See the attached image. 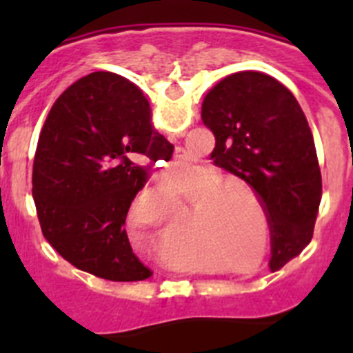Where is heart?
I'll list each match as a JSON object with an SVG mask.
<instances>
[{"label":"heart","mask_w":353,"mask_h":353,"mask_svg":"<svg viewBox=\"0 0 353 353\" xmlns=\"http://www.w3.org/2000/svg\"><path fill=\"white\" fill-rule=\"evenodd\" d=\"M174 226L192 205L187 233L205 260L223 274H251L272 251V221L260 192L214 166H196L170 182Z\"/></svg>","instance_id":"obj_1"}]
</instances>
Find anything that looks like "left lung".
<instances>
[{
    "instance_id": "obj_1",
    "label": "left lung",
    "mask_w": 353,
    "mask_h": 353,
    "mask_svg": "<svg viewBox=\"0 0 353 353\" xmlns=\"http://www.w3.org/2000/svg\"><path fill=\"white\" fill-rule=\"evenodd\" d=\"M201 120L215 136V166L254 187L269 208L270 267L279 269L310 244L322 199L313 132L301 105L277 79L244 70L207 93Z\"/></svg>"
}]
</instances>
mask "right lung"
Returning <instances> with one entry per match:
<instances>
[{"instance_id": "right-lung-1", "label": "right lung", "mask_w": 353, "mask_h": 353, "mask_svg": "<svg viewBox=\"0 0 353 353\" xmlns=\"http://www.w3.org/2000/svg\"><path fill=\"white\" fill-rule=\"evenodd\" d=\"M171 155L136 84L113 72L81 77L56 99L37 145L33 199L46 240L97 277L148 279L127 236V212L150 166Z\"/></svg>"}]
</instances>
